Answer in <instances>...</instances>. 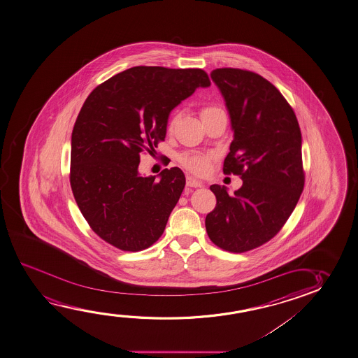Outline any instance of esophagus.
Masks as SVG:
<instances>
[{
	"label": "esophagus",
	"mask_w": 358,
	"mask_h": 358,
	"mask_svg": "<svg viewBox=\"0 0 358 358\" xmlns=\"http://www.w3.org/2000/svg\"><path fill=\"white\" fill-rule=\"evenodd\" d=\"M186 182L187 186L188 187H194V188L202 187V182L198 181V180H196V178L192 176H187Z\"/></svg>",
	"instance_id": "esophagus-1"
}]
</instances>
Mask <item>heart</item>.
Segmentation results:
<instances>
[{
  "label": "heart",
  "instance_id": "1",
  "mask_svg": "<svg viewBox=\"0 0 358 358\" xmlns=\"http://www.w3.org/2000/svg\"><path fill=\"white\" fill-rule=\"evenodd\" d=\"M223 110L219 108L218 106H214V104H209L203 107L201 110V117L206 118L209 115H213L215 113H222ZM177 117L173 115L170 123H169V129L171 130L175 124H176ZM213 156L209 154H202V152H185L180 156V164H181L185 169H187L188 171L192 172L194 175H206L208 170H209V166L212 162Z\"/></svg>",
  "mask_w": 358,
  "mask_h": 358
}]
</instances>
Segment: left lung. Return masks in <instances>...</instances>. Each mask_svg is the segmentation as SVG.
<instances>
[{"label": "left lung", "instance_id": "1", "mask_svg": "<svg viewBox=\"0 0 358 358\" xmlns=\"http://www.w3.org/2000/svg\"><path fill=\"white\" fill-rule=\"evenodd\" d=\"M225 99L234 140L224 173L238 175L243 186L229 196L212 185L217 206L206 218L208 236L220 249L245 252L277 235L304 188L301 133L294 110L259 73L215 69L210 73Z\"/></svg>", "mask_w": 358, "mask_h": 358}]
</instances>
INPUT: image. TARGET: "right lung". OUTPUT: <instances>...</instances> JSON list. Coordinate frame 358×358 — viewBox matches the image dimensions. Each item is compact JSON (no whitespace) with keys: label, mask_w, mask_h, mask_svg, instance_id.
<instances>
[{"label":"right lung","mask_w":358,"mask_h":358,"mask_svg":"<svg viewBox=\"0 0 358 358\" xmlns=\"http://www.w3.org/2000/svg\"><path fill=\"white\" fill-rule=\"evenodd\" d=\"M202 69L135 66L90 94L71 135L70 185L83 218L123 251H141L160 238L186 178L178 167L160 180L140 176L143 151L164 141L169 114L198 87H209Z\"/></svg>","instance_id":"obj_1"}]
</instances>
